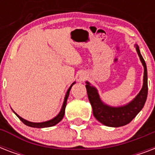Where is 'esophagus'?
Segmentation results:
<instances>
[{
  "label": "esophagus",
  "mask_w": 155,
  "mask_h": 155,
  "mask_svg": "<svg viewBox=\"0 0 155 155\" xmlns=\"http://www.w3.org/2000/svg\"><path fill=\"white\" fill-rule=\"evenodd\" d=\"M85 79V76H82V77H80V80H84Z\"/></svg>",
  "instance_id": "esophagus-1"
}]
</instances>
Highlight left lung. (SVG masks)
Here are the masks:
<instances>
[{"mask_svg": "<svg viewBox=\"0 0 155 155\" xmlns=\"http://www.w3.org/2000/svg\"><path fill=\"white\" fill-rule=\"evenodd\" d=\"M136 50L140 57L141 62L144 67V79L143 86L137 97L133 101L128 104L127 105L113 108L104 104L100 99L99 95L95 87L90 86L89 83L87 82V97L90 103L92 104L93 115L97 120L103 125L110 127H120L129 124L134 118L137 115V113L142 110L147 98L148 93V83H147V69L145 60L140 53L139 47L136 46Z\"/></svg>", "mask_w": 155, "mask_h": 155, "instance_id": "8db88e82", "label": "left lung"}]
</instances>
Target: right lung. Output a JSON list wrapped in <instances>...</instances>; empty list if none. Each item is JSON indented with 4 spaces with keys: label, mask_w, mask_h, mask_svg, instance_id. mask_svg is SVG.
Here are the masks:
<instances>
[{
    "label": "right lung",
    "mask_w": 155,
    "mask_h": 155,
    "mask_svg": "<svg viewBox=\"0 0 155 155\" xmlns=\"http://www.w3.org/2000/svg\"><path fill=\"white\" fill-rule=\"evenodd\" d=\"M73 84H75V83H73L71 85V87H69V89L68 90V92H67V94H66L65 99H64V102H63V107H62V109H61L60 113H58V116L55 117L54 118H53L52 120H48V121H45V122H42V123H34V122H30V121H28V120H25V119H23L21 117L15 113L16 115L18 116V117L20 119L21 121H22L25 125H28V126H30V127H34V128H46V127H51V126H53V125H55L56 124H58L59 121H60L62 119H63V116H64V113H65V108L66 105H67V100H68V97H69V92H70V90L71 88V87L73 86Z\"/></svg>",
    "instance_id": "obj_1"
}]
</instances>
